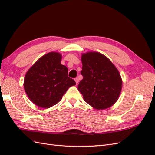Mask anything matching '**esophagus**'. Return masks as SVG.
Listing matches in <instances>:
<instances>
[{
  "label": "esophagus",
  "instance_id": "34e87169",
  "mask_svg": "<svg viewBox=\"0 0 155 155\" xmlns=\"http://www.w3.org/2000/svg\"><path fill=\"white\" fill-rule=\"evenodd\" d=\"M74 81H75V82H76V84H78V82H79V81H78V78H74Z\"/></svg>",
  "mask_w": 155,
  "mask_h": 155
}]
</instances>
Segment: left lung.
I'll return each instance as SVG.
<instances>
[{
	"instance_id": "obj_1",
	"label": "left lung",
	"mask_w": 155,
	"mask_h": 155,
	"mask_svg": "<svg viewBox=\"0 0 155 155\" xmlns=\"http://www.w3.org/2000/svg\"><path fill=\"white\" fill-rule=\"evenodd\" d=\"M83 80L78 89L85 102L97 110L109 108L116 102L121 91L119 72L107 57L96 52L82 55Z\"/></svg>"
}]
</instances>
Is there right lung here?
<instances>
[{
  "instance_id": "1",
  "label": "right lung",
  "mask_w": 155,
  "mask_h": 155,
  "mask_svg": "<svg viewBox=\"0 0 155 155\" xmlns=\"http://www.w3.org/2000/svg\"><path fill=\"white\" fill-rule=\"evenodd\" d=\"M61 58L58 52H49L39 58L25 75L26 93L32 103L41 108L57 104L68 88L76 84L68 77V68L61 64Z\"/></svg>"
}]
</instances>
